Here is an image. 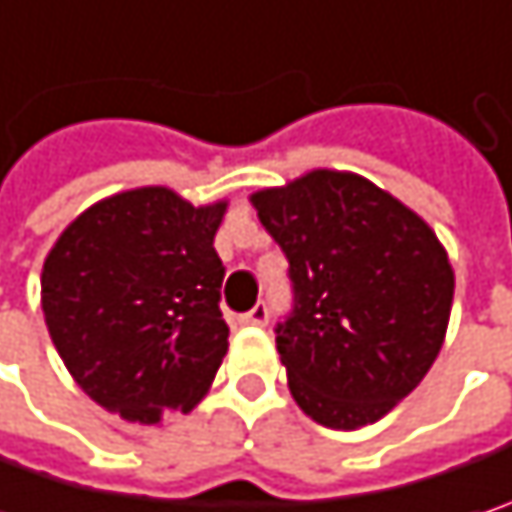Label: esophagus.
<instances>
[{
    "mask_svg": "<svg viewBox=\"0 0 512 512\" xmlns=\"http://www.w3.org/2000/svg\"><path fill=\"white\" fill-rule=\"evenodd\" d=\"M240 322H243V325H257V328H260V325H266V322H269V310H266V304H255L249 313H243V316H240Z\"/></svg>",
    "mask_w": 512,
    "mask_h": 512,
    "instance_id": "34e87169",
    "label": "esophagus"
}]
</instances>
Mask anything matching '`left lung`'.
I'll use <instances>...</instances> for the list:
<instances>
[{
  "mask_svg": "<svg viewBox=\"0 0 512 512\" xmlns=\"http://www.w3.org/2000/svg\"><path fill=\"white\" fill-rule=\"evenodd\" d=\"M249 202L290 260L296 310L275 337L290 395L334 431L378 422L445 343L454 269L440 237L349 169H310Z\"/></svg>",
  "mask_w": 512,
  "mask_h": 512,
  "instance_id": "8db88e82",
  "label": "left lung"
}]
</instances>
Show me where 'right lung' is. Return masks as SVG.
Wrapping results in <instances>:
<instances>
[{"label": "right lung", "instance_id": "obj_1", "mask_svg": "<svg viewBox=\"0 0 512 512\" xmlns=\"http://www.w3.org/2000/svg\"><path fill=\"white\" fill-rule=\"evenodd\" d=\"M228 199L190 205L163 184L99 199L43 260L40 304L72 381L125 422L190 413L228 351L213 237Z\"/></svg>", "mask_w": 512, "mask_h": 512}]
</instances>
